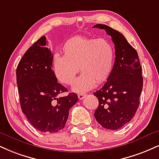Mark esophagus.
I'll return each instance as SVG.
<instances>
[{
    "label": "esophagus",
    "instance_id": "obj_1",
    "mask_svg": "<svg viewBox=\"0 0 159 159\" xmlns=\"http://www.w3.org/2000/svg\"><path fill=\"white\" fill-rule=\"evenodd\" d=\"M86 95H87L86 94H78V98L80 99V100H82V99H84L85 98Z\"/></svg>",
    "mask_w": 159,
    "mask_h": 159
}]
</instances>
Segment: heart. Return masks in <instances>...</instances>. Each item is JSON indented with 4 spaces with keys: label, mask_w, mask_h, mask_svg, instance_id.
I'll use <instances>...</instances> for the list:
<instances>
[{
    "label": "heart",
    "mask_w": 159,
    "mask_h": 159,
    "mask_svg": "<svg viewBox=\"0 0 159 159\" xmlns=\"http://www.w3.org/2000/svg\"><path fill=\"white\" fill-rule=\"evenodd\" d=\"M114 58L113 47L107 40L77 36L64 43L63 56L54 57L53 71L61 83L72 85L80 68L83 74L75 81L72 90L83 93L108 79Z\"/></svg>",
    "instance_id": "heart-1"
}]
</instances>
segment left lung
Wrapping results in <instances>:
<instances>
[{"label":"left lung","instance_id":"8db88e82","mask_svg":"<svg viewBox=\"0 0 159 159\" xmlns=\"http://www.w3.org/2000/svg\"><path fill=\"white\" fill-rule=\"evenodd\" d=\"M93 28L104 30L112 38L116 49L110 77L93 93L98 100L94 116L103 127L116 130L130 121L139 107L143 87L142 68L137 51L121 32L104 24H95Z\"/></svg>","mask_w":159,"mask_h":159}]
</instances>
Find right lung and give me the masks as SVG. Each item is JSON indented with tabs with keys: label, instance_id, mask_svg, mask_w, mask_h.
Wrapping results in <instances>:
<instances>
[{
	"label": "right lung",
	"instance_id": "1",
	"mask_svg": "<svg viewBox=\"0 0 159 159\" xmlns=\"http://www.w3.org/2000/svg\"><path fill=\"white\" fill-rule=\"evenodd\" d=\"M53 55L45 36L26 50L17 66L16 78L20 107L37 130L54 133L65 127L69 111L78 100L58 83L52 70Z\"/></svg>",
	"mask_w": 159,
	"mask_h": 159
}]
</instances>
